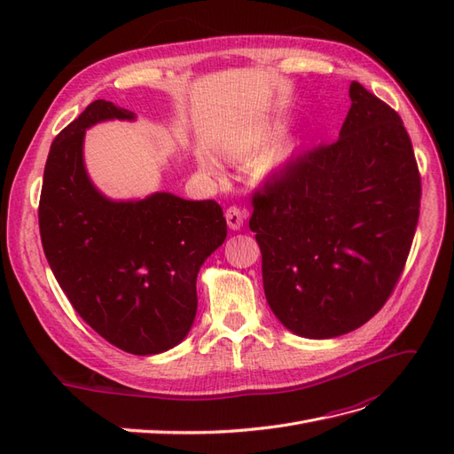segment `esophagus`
Segmentation results:
<instances>
[{"label":"esophagus","instance_id":"esophagus-1","mask_svg":"<svg viewBox=\"0 0 454 454\" xmlns=\"http://www.w3.org/2000/svg\"><path fill=\"white\" fill-rule=\"evenodd\" d=\"M225 219L227 225L232 231H240L244 227V219H246V210H240L239 206H231L225 212Z\"/></svg>","mask_w":454,"mask_h":454}]
</instances>
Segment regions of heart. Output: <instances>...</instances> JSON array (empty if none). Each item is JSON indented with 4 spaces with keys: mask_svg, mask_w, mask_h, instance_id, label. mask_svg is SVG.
Instances as JSON below:
<instances>
[{
    "mask_svg": "<svg viewBox=\"0 0 454 454\" xmlns=\"http://www.w3.org/2000/svg\"><path fill=\"white\" fill-rule=\"evenodd\" d=\"M286 132V127L282 125V122L278 121H272V122H267V125L261 127L252 138L248 140V145L250 147H263V145H270L277 140H280L282 136ZM287 159H290V151H278L277 155H272L270 159H267L263 164H261L259 168V174L261 176H270L277 170H280L284 164L287 162ZM200 164L204 168H212V162L208 159H200Z\"/></svg>",
    "mask_w": 454,
    "mask_h": 454,
    "instance_id": "b5f03b06",
    "label": "heart"
}]
</instances>
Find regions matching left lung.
<instances>
[{
    "instance_id": "1",
    "label": "left lung",
    "mask_w": 454,
    "mask_h": 454,
    "mask_svg": "<svg viewBox=\"0 0 454 454\" xmlns=\"http://www.w3.org/2000/svg\"><path fill=\"white\" fill-rule=\"evenodd\" d=\"M348 94L339 138L286 162L252 197L267 303L307 339L373 318L419 223L420 174L403 121L358 81Z\"/></svg>"
}]
</instances>
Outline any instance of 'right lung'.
<instances>
[{
	"label": "right lung",
	"mask_w": 454,
	"mask_h": 454,
	"mask_svg": "<svg viewBox=\"0 0 454 454\" xmlns=\"http://www.w3.org/2000/svg\"><path fill=\"white\" fill-rule=\"evenodd\" d=\"M136 115L96 100L54 138L39 199V232L54 278L75 312L114 347L151 356L187 337L197 274L227 237L215 200L153 193L112 200L85 168V130Z\"/></svg>",
	"instance_id": "add662e5"
}]
</instances>
